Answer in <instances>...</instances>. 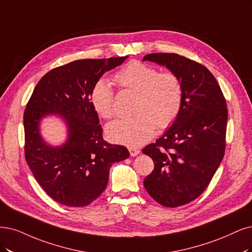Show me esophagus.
<instances>
[{"instance_id": "1", "label": "esophagus", "mask_w": 252, "mask_h": 252, "mask_svg": "<svg viewBox=\"0 0 252 252\" xmlns=\"http://www.w3.org/2000/svg\"><path fill=\"white\" fill-rule=\"evenodd\" d=\"M128 151H129V155H131L132 157H136L137 155H139L140 154V151L138 150V148H134V147H129L128 148Z\"/></svg>"}]
</instances>
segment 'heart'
Here are the masks:
<instances>
[{"label":"heart","mask_w":252,"mask_h":252,"mask_svg":"<svg viewBox=\"0 0 252 252\" xmlns=\"http://www.w3.org/2000/svg\"><path fill=\"white\" fill-rule=\"evenodd\" d=\"M120 87L137 93L134 115L117 119L107 126L111 141L129 147L147 142L158 128L170 126L179 117L184 88L181 79L171 71L159 72L157 68L139 61L126 64L114 76ZM91 106L101 117L114 115V90L106 79L97 80L89 94Z\"/></svg>","instance_id":"heart-1"}]
</instances>
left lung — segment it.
Returning a JSON list of instances; mask_svg holds the SVG:
<instances>
[{
	"label": "left lung",
	"mask_w": 252,
	"mask_h": 252,
	"mask_svg": "<svg viewBox=\"0 0 252 252\" xmlns=\"http://www.w3.org/2000/svg\"><path fill=\"white\" fill-rule=\"evenodd\" d=\"M143 61L166 66L183 84L179 117L142 150L155 163L143 182L147 193L164 207H181L200 196L224 157L226 100L215 77L196 61L174 53L148 54Z\"/></svg>",
	"instance_id": "1"
}]
</instances>
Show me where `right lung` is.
Masks as SVG:
<instances>
[{
	"mask_svg": "<svg viewBox=\"0 0 252 252\" xmlns=\"http://www.w3.org/2000/svg\"><path fill=\"white\" fill-rule=\"evenodd\" d=\"M126 57L83 59L50 70L40 79L24 113L25 157L36 181L50 197L64 206L85 207L104 192L112 164L128 158L124 145L102 139L90 90L106 71ZM59 115L67 124L68 140L52 147L42 139L40 120Z\"/></svg>",
	"mask_w": 252,
	"mask_h": 252,
	"instance_id": "add662e5",
	"label": "right lung"
}]
</instances>
